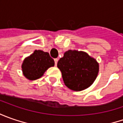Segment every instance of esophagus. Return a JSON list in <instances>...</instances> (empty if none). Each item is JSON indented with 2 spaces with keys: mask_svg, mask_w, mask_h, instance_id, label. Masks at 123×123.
Segmentation results:
<instances>
[{
  "mask_svg": "<svg viewBox=\"0 0 123 123\" xmlns=\"http://www.w3.org/2000/svg\"><path fill=\"white\" fill-rule=\"evenodd\" d=\"M58 60H59V59H57H57H54L55 64V66H57V62H58Z\"/></svg>",
  "mask_w": 123,
  "mask_h": 123,
  "instance_id": "obj_1",
  "label": "esophagus"
}]
</instances>
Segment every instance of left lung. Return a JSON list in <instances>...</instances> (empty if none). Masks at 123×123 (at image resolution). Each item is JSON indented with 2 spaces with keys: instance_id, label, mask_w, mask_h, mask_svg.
Wrapping results in <instances>:
<instances>
[{
  "instance_id": "left-lung-1",
  "label": "left lung",
  "mask_w": 123,
  "mask_h": 123,
  "mask_svg": "<svg viewBox=\"0 0 123 123\" xmlns=\"http://www.w3.org/2000/svg\"><path fill=\"white\" fill-rule=\"evenodd\" d=\"M57 68L69 89L81 91L94 82L99 71V64L84 51L68 50L58 61Z\"/></svg>"
}]
</instances>
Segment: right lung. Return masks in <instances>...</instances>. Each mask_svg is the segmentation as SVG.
I'll use <instances>...</instances> for the list:
<instances>
[{"label": "right lung", "mask_w": 123, "mask_h": 123, "mask_svg": "<svg viewBox=\"0 0 123 123\" xmlns=\"http://www.w3.org/2000/svg\"><path fill=\"white\" fill-rule=\"evenodd\" d=\"M54 66V60L50 57L49 53L36 50L24 59L22 70L27 79L33 81L42 77L48 69Z\"/></svg>", "instance_id": "1"}]
</instances>
